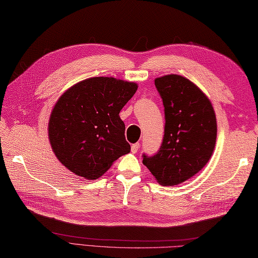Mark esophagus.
<instances>
[{"instance_id":"obj_1","label":"esophagus","mask_w":258,"mask_h":258,"mask_svg":"<svg viewBox=\"0 0 258 258\" xmlns=\"http://www.w3.org/2000/svg\"><path fill=\"white\" fill-rule=\"evenodd\" d=\"M140 150V143H135L132 145V147H131V151H132L133 154H135V153H138Z\"/></svg>"}]
</instances>
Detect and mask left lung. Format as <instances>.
Instances as JSON below:
<instances>
[{
  "instance_id": "1",
  "label": "left lung",
  "mask_w": 258,
  "mask_h": 258,
  "mask_svg": "<svg viewBox=\"0 0 258 258\" xmlns=\"http://www.w3.org/2000/svg\"><path fill=\"white\" fill-rule=\"evenodd\" d=\"M163 100L165 130L160 151L143 155L158 183L173 186L193 177L210 161L217 138L216 115L204 92L182 75L155 79Z\"/></svg>"
}]
</instances>
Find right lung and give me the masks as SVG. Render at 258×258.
<instances>
[{"label": "right lung", "instance_id": "1", "mask_svg": "<svg viewBox=\"0 0 258 258\" xmlns=\"http://www.w3.org/2000/svg\"><path fill=\"white\" fill-rule=\"evenodd\" d=\"M138 84L114 78H90L59 96L48 119L54 155L78 176L97 179L131 151L119 112Z\"/></svg>", "mask_w": 258, "mask_h": 258}]
</instances>
